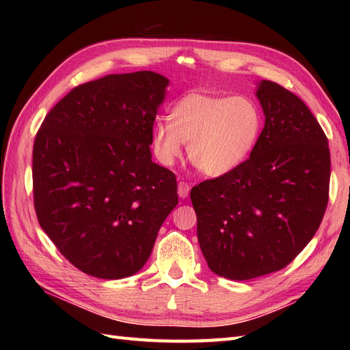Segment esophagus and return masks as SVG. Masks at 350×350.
Listing matches in <instances>:
<instances>
[{"mask_svg":"<svg viewBox=\"0 0 350 350\" xmlns=\"http://www.w3.org/2000/svg\"><path fill=\"white\" fill-rule=\"evenodd\" d=\"M189 183L187 182H179V187H177V194H179L180 198H187L189 194Z\"/></svg>","mask_w":350,"mask_h":350,"instance_id":"1","label":"esophagus"}]
</instances>
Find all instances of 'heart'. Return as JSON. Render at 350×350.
Listing matches in <instances>:
<instances>
[{
    "label": "heart",
    "mask_w": 350,
    "mask_h": 350,
    "mask_svg": "<svg viewBox=\"0 0 350 350\" xmlns=\"http://www.w3.org/2000/svg\"><path fill=\"white\" fill-rule=\"evenodd\" d=\"M263 131V111L251 96L189 93L152 133V148L162 165H173L188 144L191 162L211 177L232 173L248 159Z\"/></svg>",
    "instance_id": "obj_1"
}]
</instances>
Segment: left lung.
<instances>
[{
  "instance_id": "1",
  "label": "left lung",
  "mask_w": 350,
  "mask_h": 350,
  "mask_svg": "<svg viewBox=\"0 0 350 350\" xmlns=\"http://www.w3.org/2000/svg\"><path fill=\"white\" fill-rule=\"evenodd\" d=\"M256 94L266 118L250 158L191 189L207 266L236 281L292 262L313 239L329 197L328 138L313 113L272 81Z\"/></svg>"
}]
</instances>
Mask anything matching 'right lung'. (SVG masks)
I'll use <instances>...</instances> for the list:
<instances>
[{
  "instance_id": "right-lung-1",
  "label": "right lung",
  "mask_w": 350,
  "mask_h": 350,
  "mask_svg": "<svg viewBox=\"0 0 350 350\" xmlns=\"http://www.w3.org/2000/svg\"><path fill=\"white\" fill-rule=\"evenodd\" d=\"M167 85L150 70L90 81L72 88L37 131V219L57 250L92 277L137 273L179 203L174 173L150 153Z\"/></svg>"
}]
</instances>
